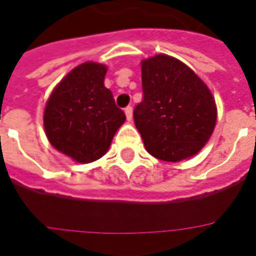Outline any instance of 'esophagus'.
Listing matches in <instances>:
<instances>
[{"label": "esophagus", "mask_w": 256, "mask_h": 256, "mask_svg": "<svg viewBox=\"0 0 256 256\" xmlns=\"http://www.w3.org/2000/svg\"><path fill=\"white\" fill-rule=\"evenodd\" d=\"M124 114H126L128 120H132V119H133V108H132V107H126V108H124Z\"/></svg>", "instance_id": "1"}]
</instances>
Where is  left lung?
Masks as SVG:
<instances>
[{"label": "left lung", "instance_id": "1", "mask_svg": "<svg viewBox=\"0 0 256 256\" xmlns=\"http://www.w3.org/2000/svg\"><path fill=\"white\" fill-rule=\"evenodd\" d=\"M144 99L134 123L144 145L162 162H182L200 152L217 120L212 92L187 65L158 54L141 62Z\"/></svg>", "mask_w": 256, "mask_h": 256}]
</instances>
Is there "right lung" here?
Returning <instances> with one entry per match:
<instances>
[{"label": "right lung", "instance_id": "1", "mask_svg": "<svg viewBox=\"0 0 256 256\" xmlns=\"http://www.w3.org/2000/svg\"><path fill=\"white\" fill-rule=\"evenodd\" d=\"M107 66L85 62L69 72L47 100L43 124L56 150L77 162L106 154L126 115L104 86Z\"/></svg>", "mask_w": 256, "mask_h": 256}]
</instances>
